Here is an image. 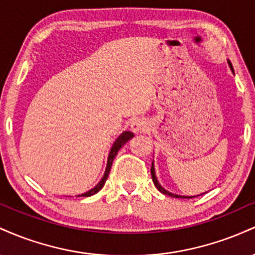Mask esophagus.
Segmentation results:
<instances>
[{
    "label": "esophagus",
    "mask_w": 255,
    "mask_h": 255,
    "mask_svg": "<svg viewBox=\"0 0 255 255\" xmlns=\"http://www.w3.org/2000/svg\"><path fill=\"white\" fill-rule=\"evenodd\" d=\"M130 128L134 133H144L148 129V124L144 119H135L131 122Z\"/></svg>",
    "instance_id": "obj_1"
}]
</instances>
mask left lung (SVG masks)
Listing matches in <instances>:
<instances>
[{
    "instance_id": "obj_1",
    "label": "left lung",
    "mask_w": 255,
    "mask_h": 255,
    "mask_svg": "<svg viewBox=\"0 0 255 255\" xmlns=\"http://www.w3.org/2000/svg\"><path fill=\"white\" fill-rule=\"evenodd\" d=\"M228 64H229V67H230L231 72L234 73L233 64H231L230 61H228ZM151 175H152V181H153L154 186H156L158 191H159L160 193H163V194L169 195V197H174V198H182V199H191V198L198 197V195H178V194H174V193H171V192L166 191L165 188H163V187L160 186V183L158 182V180H157V176H156V170H154V164H153V162H152V166H151ZM205 193H206V192H205ZM205 193H201V194H205ZM201 194H199V195H201Z\"/></svg>"
}]
</instances>
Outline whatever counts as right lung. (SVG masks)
Masks as SVG:
<instances>
[{
	"label": "right lung",
	"mask_w": 255,
	"mask_h": 255,
	"mask_svg": "<svg viewBox=\"0 0 255 255\" xmlns=\"http://www.w3.org/2000/svg\"><path fill=\"white\" fill-rule=\"evenodd\" d=\"M133 136H134V134L129 130H125V131H122V134H120V135L118 136V139L114 141V144H113V146H111V148L109 151V156H108V160H107V168H105L104 175H103V177H102V180L99 181V182L96 184L92 189H90L89 192L84 193V194H81V195H77V197H91V195L96 194V193H98L102 188H103L104 184H105V181H107L108 176H109L111 165H113V162H114V159H115L116 154H118L120 148H121L122 146H124L126 142L128 141V140H130Z\"/></svg>",
	"instance_id": "right-lung-1"
}]
</instances>
